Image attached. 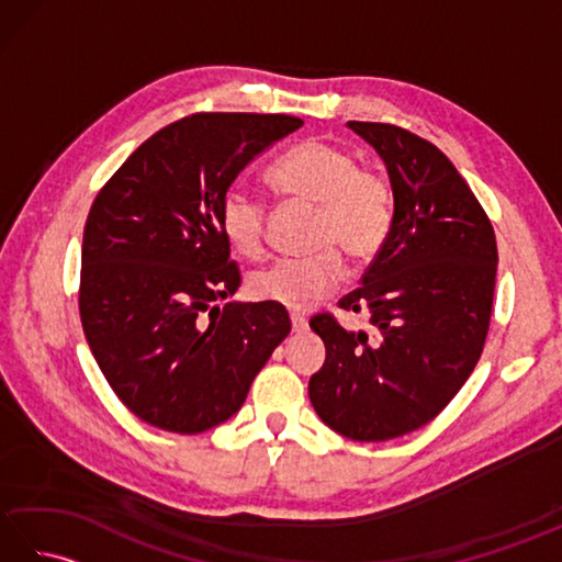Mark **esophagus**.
Returning <instances> with one entry per match:
<instances>
[{
	"instance_id": "obj_1",
	"label": "esophagus",
	"mask_w": 562,
	"mask_h": 562,
	"mask_svg": "<svg viewBox=\"0 0 562 562\" xmlns=\"http://www.w3.org/2000/svg\"><path fill=\"white\" fill-rule=\"evenodd\" d=\"M292 330L294 333H302V330H306L308 328V321L304 318V316H300V314H292Z\"/></svg>"
}]
</instances>
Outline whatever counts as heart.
I'll use <instances>...</instances> for the list:
<instances>
[{"instance_id": "heart-1", "label": "heart", "mask_w": 562, "mask_h": 562, "mask_svg": "<svg viewBox=\"0 0 562 562\" xmlns=\"http://www.w3.org/2000/svg\"><path fill=\"white\" fill-rule=\"evenodd\" d=\"M268 186L284 200L316 207L314 256L274 260L250 278L258 302L308 312L338 288L345 260H374L396 220V193L384 171L357 164L328 139L308 137L284 149L266 171ZM266 205L246 190H226L220 229L238 256L260 258L266 248Z\"/></svg>"}]
</instances>
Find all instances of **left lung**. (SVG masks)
<instances>
[{"instance_id": "1", "label": "left lung", "mask_w": 562, "mask_h": 562, "mask_svg": "<svg viewBox=\"0 0 562 562\" xmlns=\"http://www.w3.org/2000/svg\"><path fill=\"white\" fill-rule=\"evenodd\" d=\"M348 125L386 161L396 220L360 288L338 302L367 314L372 333L345 330L333 314L308 321L326 345L308 398L342 437L384 441L435 420L479 364L497 241L479 198L432 142L391 123Z\"/></svg>"}]
</instances>
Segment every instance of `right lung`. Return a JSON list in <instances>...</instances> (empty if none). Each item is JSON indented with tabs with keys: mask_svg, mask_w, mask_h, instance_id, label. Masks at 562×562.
Segmentation results:
<instances>
[{
	"mask_svg": "<svg viewBox=\"0 0 562 562\" xmlns=\"http://www.w3.org/2000/svg\"><path fill=\"white\" fill-rule=\"evenodd\" d=\"M282 113H193L161 127L99 190L83 226L79 316L139 420L198 435L241 408L288 338L278 304H224L241 284L220 202L244 166L302 127Z\"/></svg>",
	"mask_w": 562,
	"mask_h": 562,
	"instance_id": "right-lung-1",
	"label": "right lung"
}]
</instances>
